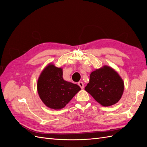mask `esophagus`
<instances>
[{"label":"esophagus","instance_id":"obj_1","mask_svg":"<svg viewBox=\"0 0 147 147\" xmlns=\"http://www.w3.org/2000/svg\"><path fill=\"white\" fill-rule=\"evenodd\" d=\"M78 84L79 86L82 89H83V88H84V84H83V83L82 82H79Z\"/></svg>","mask_w":147,"mask_h":147}]
</instances>
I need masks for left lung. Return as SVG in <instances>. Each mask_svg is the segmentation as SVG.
<instances>
[{
	"instance_id": "left-lung-1",
	"label": "left lung",
	"mask_w": 147,
	"mask_h": 147,
	"mask_svg": "<svg viewBox=\"0 0 147 147\" xmlns=\"http://www.w3.org/2000/svg\"><path fill=\"white\" fill-rule=\"evenodd\" d=\"M102 105H112L121 99L124 83L119 75L110 67L104 66L90 75V83L84 88Z\"/></svg>"
}]
</instances>
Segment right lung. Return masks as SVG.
Masks as SVG:
<instances>
[{"label": "right lung", "instance_id": "add662e5", "mask_svg": "<svg viewBox=\"0 0 147 147\" xmlns=\"http://www.w3.org/2000/svg\"><path fill=\"white\" fill-rule=\"evenodd\" d=\"M80 90L77 84L65 81L63 70L53 64L42 71L37 82L41 100L48 107L55 110L64 107Z\"/></svg>", "mask_w": 147, "mask_h": 147}]
</instances>
